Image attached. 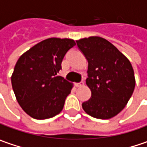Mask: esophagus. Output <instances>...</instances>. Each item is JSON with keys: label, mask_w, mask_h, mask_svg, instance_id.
Masks as SVG:
<instances>
[{"label": "esophagus", "mask_w": 147, "mask_h": 147, "mask_svg": "<svg viewBox=\"0 0 147 147\" xmlns=\"http://www.w3.org/2000/svg\"><path fill=\"white\" fill-rule=\"evenodd\" d=\"M75 86L76 87H82V86H84V82H80V83H76L75 84Z\"/></svg>", "instance_id": "esophagus-1"}]
</instances>
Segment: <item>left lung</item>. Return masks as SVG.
Masks as SVG:
<instances>
[{
    "label": "left lung",
    "mask_w": 147,
    "mask_h": 147,
    "mask_svg": "<svg viewBox=\"0 0 147 147\" xmlns=\"http://www.w3.org/2000/svg\"><path fill=\"white\" fill-rule=\"evenodd\" d=\"M76 42L89 63L86 84L91 97L82 107L92 117L110 119L125 107L135 89L131 62L103 37H85Z\"/></svg>",
    "instance_id": "obj_1"
}]
</instances>
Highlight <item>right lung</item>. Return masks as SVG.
<instances>
[{"label":"right lung","instance_id":"obj_1","mask_svg":"<svg viewBox=\"0 0 147 147\" xmlns=\"http://www.w3.org/2000/svg\"><path fill=\"white\" fill-rule=\"evenodd\" d=\"M75 44L70 38H47L17 60L11 85L18 104L31 117L45 120L62 111L73 84L58 72L66 53Z\"/></svg>","mask_w":147,"mask_h":147}]
</instances>
